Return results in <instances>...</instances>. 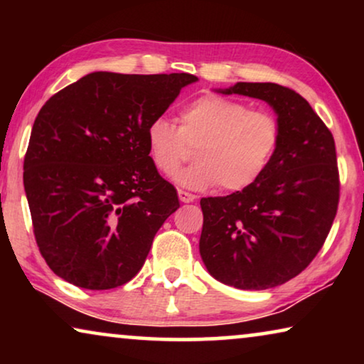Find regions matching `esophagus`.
Instances as JSON below:
<instances>
[{
    "label": "esophagus",
    "instance_id": "esophagus-1",
    "mask_svg": "<svg viewBox=\"0 0 364 364\" xmlns=\"http://www.w3.org/2000/svg\"><path fill=\"white\" fill-rule=\"evenodd\" d=\"M177 193H178V200L183 202V203L193 202V200H196V198H197L196 196H193V193H191V192H186V191H182V188H178Z\"/></svg>",
    "mask_w": 364,
    "mask_h": 364
}]
</instances>
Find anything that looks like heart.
<instances>
[{"instance_id":"b5f03b06","label":"heart","mask_w":364,"mask_h":364,"mask_svg":"<svg viewBox=\"0 0 364 364\" xmlns=\"http://www.w3.org/2000/svg\"><path fill=\"white\" fill-rule=\"evenodd\" d=\"M280 142L275 114L250 109L245 102L207 94L178 114V127L156 117L146 129V144L154 167L172 176L197 149V164L178 172L176 182L187 188L220 186L240 192L263 176Z\"/></svg>"}]
</instances>
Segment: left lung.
Masks as SVG:
<instances>
[{"label": "left lung", "mask_w": 364, "mask_h": 364, "mask_svg": "<svg viewBox=\"0 0 364 364\" xmlns=\"http://www.w3.org/2000/svg\"><path fill=\"white\" fill-rule=\"evenodd\" d=\"M217 92L265 101L280 122V142L253 186L202 198L200 257L215 280L267 290L305 270L330 233L340 200L335 139L293 89L237 82Z\"/></svg>", "instance_id": "1"}]
</instances>
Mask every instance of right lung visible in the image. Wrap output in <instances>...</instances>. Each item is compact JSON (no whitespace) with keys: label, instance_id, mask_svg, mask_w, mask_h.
Returning a JSON list of instances; mask_svg holds the SVG:
<instances>
[{"label":"right lung","instance_id":"right-lung-1","mask_svg":"<svg viewBox=\"0 0 364 364\" xmlns=\"http://www.w3.org/2000/svg\"><path fill=\"white\" fill-rule=\"evenodd\" d=\"M196 81L187 73L97 71L41 107L23 181L39 252L63 280L109 290L141 270L181 207L149 157L146 129Z\"/></svg>","mask_w":364,"mask_h":364}]
</instances>
